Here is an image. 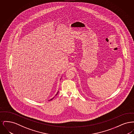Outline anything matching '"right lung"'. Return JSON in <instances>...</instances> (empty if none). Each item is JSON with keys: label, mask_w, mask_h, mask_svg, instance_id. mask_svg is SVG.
I'll use <instances>...</instances> for the list:
<instances>
[{"label": "right lung", "mask_w": 134, "mask_h": 134, "mask_svg": "<svg viewBox=\"0 0 134 134\" xmlns=\"http://www.w3.org/2000/svg\"><path fill=\"white\" fill-rule=\"evenodd\" d=\"M58 93V92L57 93V94H56V96H57V95ZM51 100H52V99H51Z\"/></svg>", "instance_id": "1"}]
</instances>
